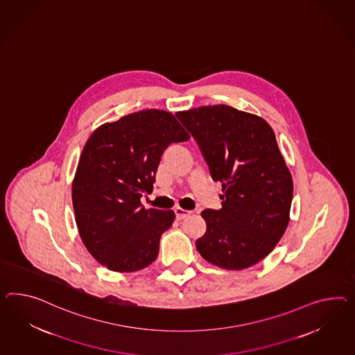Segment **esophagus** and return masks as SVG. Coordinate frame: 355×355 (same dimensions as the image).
<instances>
[{
	"instance_id": "obj_1",
	"label": "esophagus",
	"mask_w": 355,
	"mask_h": 355,
	"mask_svg": "<svg viewBox=\"0 0 355 355\" xmlns=\"http://www.w3.org/2000/svg\"><path fill=\"white\" fill-rule=\"evenodd\" d=\"M175 214H176V218L178 220H182V218H188L191 215V211H187V209H182V207H176L175 209Z\"/></svg>"
}]
</instances>
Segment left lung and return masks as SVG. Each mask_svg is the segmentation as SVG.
Returning a JSON list of instances; mask_svg holds the SVG:
<instances>
[{"label": "left lung", "mask_w": 355, "mask_h": 355, "mask_svg": "<svg viewBox=\"0 0 355 355\" xmlns=\"http://www.w3.org/2000/svg\"><path fill=\"white\" fill-rule=\"evenodd\" d=\"M176 117L197 140L223 191V207L200 214L207 230L196 242L198 252L227 270L261 261L287 229L293 194L273 128L225 104L182 110Z\"/></svg>", "instance_id": "obj_1"}]
</instances>
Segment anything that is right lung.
Instances as JSON below:
<instances>
[{
	"instance_id": "add662e5",
	"label": "right lung",
	"mask_w": 355,
	"mask_h": 355,
	"mask_svg": "<svg viewBox=\"0 0 355 355\" xmlns=\"http://www.w3.org/2000/svg\"><path fill=\"white\" fill-rule=\"evenodd\" d=\"M189 134L173 113L146 110L107 122L83 146L72 182L74 218L92 257L112 272L128 273L155 261L173 209H146L164 150Z\"/></svg>"
}]
</instances>
